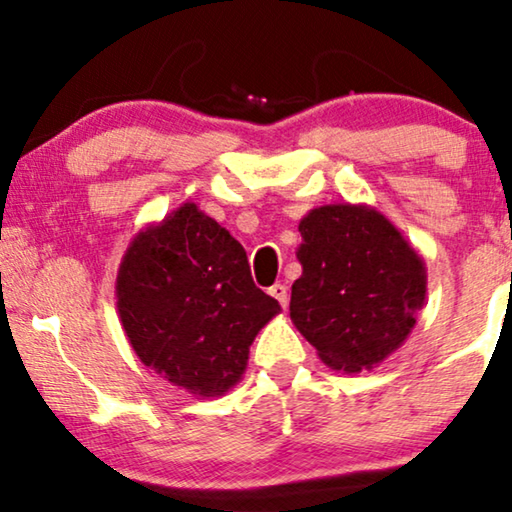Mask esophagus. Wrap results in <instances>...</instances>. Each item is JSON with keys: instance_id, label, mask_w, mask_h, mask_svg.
Wrapping results in <instances>:
<instances>
[{"instance_id": "34e87169", "label": "esophagus", "mask_w": 512, "mask_h": 512, "mask_svg": "<svg viewBox=\"0 0 512 512\" xmlns=\"http://www.w3.org/2000/svg\"><path fill=\"white\" fill-rule=\"evenodd\" d=\"M268 294L275 298V301H280L282 308H287V305H289V291H287V287H284V284H272V287L268 289Z\"/></svg>"}]
</instances>
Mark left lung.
I'll return each instance as SVG.
<instances>
[{
  "label": "left lung",
  "instance_id": "left-lung-1",
  "mask_svg": "<svg viewBox=\"0 0 512 512\" xmlns=\"http://www.w3.org/2000/svg\"><path fill=\"white\" fill-rule=\"evenodd\" d=\"M303 275L291 322L331 369H374L404 343L426 301V265L402 232L364 204H327L298 223Z\"/></svg>",
  "mask_w": 512,
  "mask_h": 512
}]
</instances>
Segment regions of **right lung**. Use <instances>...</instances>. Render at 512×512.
<instances>
[{
  "label": "right lung",
  "instance_id": "obj_1",
  "mask_svg": "<svg viewBox=\"0 0 512 512\" xmlns=\"http://www.w3.org/2000/svg\"><path fill=\"white\" fill-rule=\"evenodd\" d=\"M117 310L145 367L192 395L216 397L240 381L249 345L280 303L251 280L242 244L185 202L129 244Z\"/></svg>",
  "mask_w": 512,
  "mask_h": 512
}]
</instances>
